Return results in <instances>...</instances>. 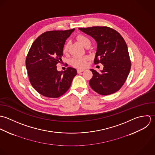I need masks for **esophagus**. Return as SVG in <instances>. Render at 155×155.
Segmentation results:
<instances>
[{
  "instance_id": "34e87169",
  "label": "esophagus",
  "mask_w": 155,
  "mask_h": 155,
  "mask_svg": "<svg viewBox=\"0 0 155 155\" xmlns=\"http://www.w3.org/2000/svg\"><path fill=\"white\" fill-rule=\"evenodd\" d=\"M84 70V69H77V72L78 73H81L82 72H83Z\"/></svg>"
}]
</instances>
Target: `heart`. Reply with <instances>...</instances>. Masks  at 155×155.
Returning a JSON list of instances; mask_svg holds the SVG:
<instances>
[{"mask_svg":"<svg viewBox=\"0 0 155 155\" xmlns=\"http://www.w3.org/2000/svg\"><path fill=\"white\" fill-rule=\"evenodd\" d=\"M77 40L84 47L88 44H91L90 39L84 35H78L77 36ZM69 47V42L66 41L63 47V52L64 54L68 53ZM89 60V57L87 56H77L74 57L71 60V64L72 66L77 68H83L86 66L87 62Z\"/></svg>","mask_w":155,"mask_h":155,"instance_id":"heart-1","label":"heart"}]
</instances>
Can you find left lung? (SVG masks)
Wrapping results in <instances>:
<instances>
[{
	"mask_svg": "<svg viewBox=\"0 0 155 155\" xmlns=\"http://www.w3.org/2000/svg\"><path fill=\"white\" fill-rule=\"evenodd\" d=\"M91 36L97 42L94 64L101 63L100 72L93 69L89 84L94 92L101 95L116 92L124 85L130 69L131 62L127 47L118 31L106 26L79 28Z\"/></svg>",
	"mask_w": 155,
	"mask_h": 155,
	"instance_id": "left-lung-1",
	"label": "left lung"
}]
</instances>
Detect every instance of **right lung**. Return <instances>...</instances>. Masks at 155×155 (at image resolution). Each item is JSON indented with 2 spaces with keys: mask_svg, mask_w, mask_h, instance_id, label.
Returning a JSON list of instances; mask_svg holds the SVG:
<instances>
[{
  "mask_svg": "<svg viewBox=\"0 0 155 155\" xmlns=\"http://www.w3.org/2000/svg\"><path fill=\"white\" fill-rule=\"evenodd\" d=\"M75 29L44 32L33 42L26 59L28 74L33 87L41 94L56 98L70 87L77 70L68 67L58 71L62 61L63 47Z\"/></svg>",
  "mask_w": 155,
  "mask_h": 155,
  "instance_id": "1",
  "label": "right lung"
}]
</instances>
